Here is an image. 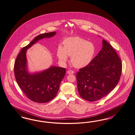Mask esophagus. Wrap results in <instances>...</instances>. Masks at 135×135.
I'll use <instances>...</instances> for the list:
<instances>
[{
  "mask_svg": "<svg viewBox=\"0 0 135 135\" xmlns=\"http://www.w3.org/2000/svg\"><path fill=\"white\" fill-rule=\"evenodd\" d=\"M74 73V71H73V70H68V71H67V73H68V74H73Z\"/></svg>",
  "mask_w": 135,
  "mask_h": 135,
  "instance_id": "34e87169",
  "label": "esophagus"
}]
</instances>
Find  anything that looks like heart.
Instances as JSON below:
<instances>
[{
    "mask_svg": "<svg viewBox=\"0 0 135 135\" xmlns=\"http://www.w3.org/2000/svg\"><path fill=\"white\" fill-rule=\"evenodd\" d=\"M94 53L95 47L93 44L78 37L66 38L63 42V47L59 46L57 50V56L62 63L67 61V55L71 56V63L78 68L88 65Z\"/></svg>",
    "mask_w": 135,
    "mask_h": 135,
    "instance_id": "b5f03b06",
    "label": "heart"
}]
</instances>
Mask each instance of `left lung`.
I'll use <instances>...</instances> for the list:
<instances>
[{
	"label": "left lung",
	"mask_w": 135,
	"mask_h": 135,
	"mask_svg": "<svg viewBox=\"0 0 135 135\" xmlns=\"http://www.w3.org/2000/svg\"><path fill=\"white\" fill-rule=\"evenodd\" d=\"M103 45L90 63L76 73L79 94L87 101L106 96L117 86L122 74V61L117 53L104 39Z\"/></svg>",
	"instance_id": "8db88e82"
}]
</instances>
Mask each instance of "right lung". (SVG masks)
<instances>
[{"instance_id":"add662e5","label":"right lung","mask_w":135,"mask_h":135,"mask_svg":"<svg viewBox=\"0 0 135 135\" xmlns=\"http://www.w3.org/2000/svg\"><path fill=\"white\" fill-rule=\"evenodd\" d=\"M55 33L53 32L37 36L22 48L15 63V76L18 86L26 97L35 103H47L56 96L61 82L64 77L66 69L53 66L41 73L30 74L26 69V51L38 40L50 38Z\"/></svg>"}]
</instances>
